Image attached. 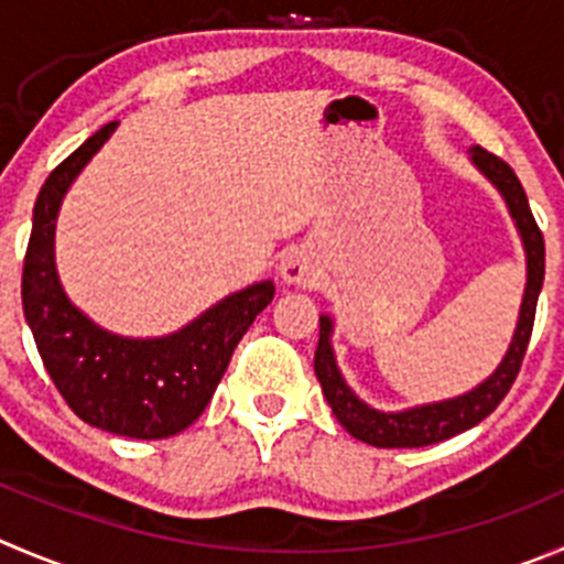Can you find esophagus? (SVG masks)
I'll return each instance as SVG.
<instances>
[{
  "label": "esophagus",
  "instance_id": "1",
  "mask_svg": "<svg viewBox=\"0 0 564 564\" xmlns=\"http://www.w3.org/2000/svg\"><path fill=\"white\" fill-rule=\"evenodd\" d=\"M279 276H282V282H288V285L307 288L313 285L318 271H315V262L307 251L291 249L285 257H282V262H279Z\"/></svg>",
  "mask_w": 564,
  "mask_h": 564
}]
</instances>
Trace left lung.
<instances>
[{
    "label": "left lung",
    "instance_id": "left-lung-1",
    "mask_svg": "<svg viewBox=\"0 0 564 564\" xmlns=\"http://www.w3.org/2000/svg\"><path fill=\"white\" fill-rule=\"evenodd\" d=\"M470 160L498 187V193H501L509 207V216H512L514 227H518L520 240H523V249H527V291H523V302H520L512 343H509L507 354H503L501 366L470 393L448 401H437V404L412 406V410L404 412H379L368 406L362 399H357L346 384L329 343L332 318L329 315H321V337L318 348H315V377H318L337 421L346 426L348 434H354V437L368 443V446L421 448L454 437V434L465 432V429H474L476 423L485 421L501 404L503 395L512 388L514 377H518L520 362L527 357L529 337H532L534 326V310H538L540 288H543L545 276V240L532 216L527 191H523L520 180L514 176V171L501 158H496V154H490L481 147L470 149Z\"/></svg>",
    "mask_w": 564,
    "mask_h": 564
}]
</instances>
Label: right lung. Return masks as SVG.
<instances>
[{"mask_svg": "<svg viewBox=\"0 0 564 564\" xmlns=\"http://www.w3.org/2000/svg\"><path fill=\"white\" fill-rule=\"evenodd\" d=\"M118 121L101 127L50 174L35 210L21 273V304L52 382L85 423L121 437L163 440L210 404L235 346L271 304L273 282H257L213 304L165 337H121L96 326L63 293L55 268L61 202Z\"/></svg>", "mask_w": 564, "mask_h": 564, "instance_id": "add662e5", "label": "right lung"}]
</instances>
